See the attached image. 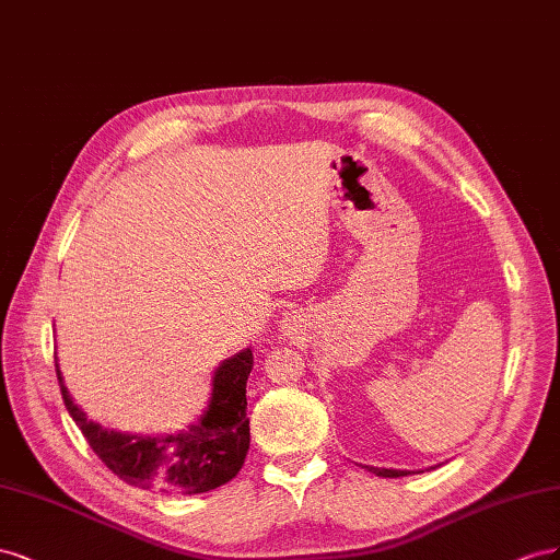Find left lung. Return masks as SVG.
I'll return each mask as SVG.
<instances>
[{
  "instance_id": "1",
  "label": "left lung",
  "mask_w": 560,
  "mask_h": 560,
  "mask_svg": "<svg viewBox=\"0 0 560 560\" xmlns=\"http://www.w3.org/2000/svg\"><path fill=\"white\" fill-rule=\"evenodd\" d=\"M369 471L382 476V478H398V476H408V471H398V469H377V467H365Z\"/></svg>"
}]
</instances>
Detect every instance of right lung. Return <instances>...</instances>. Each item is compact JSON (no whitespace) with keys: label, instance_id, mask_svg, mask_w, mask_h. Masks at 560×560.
Masks as SVG:
<instances>
[{"label":"right lung","instance_id":"right-lung-1","mask_svg":"<svg viewBox=\"0 0 560 560\" xmlns=\"http://www.w3.org/2000/svg\"><path fill=\"white\" fill-rule=\"evenodd\" d=\"M253 351L228 359L213 375L211 404L197 424L171 436H129L103 429L77 408L56 361V375L68 412L105 467L121 481L142 490L168 494H199L232 481L244 467L250 445L246 418V380Z\"/></svg>","mask_w":560,"mask_h":560}]
</instances>
